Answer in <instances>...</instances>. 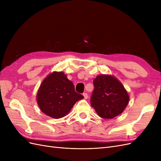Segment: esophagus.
Here are the masks:
<instances>
[{"label": "esophagus", "instance_id": "1", "mask_svg": "<svg viewBox=\"0 0 161 161\" xmlns=\"http://www.w3.org/2000/svg\"><path fill=\"white\" fill-rule=\"evenodd\" d=\"M82 95L84 96V98H85V99H86L87 98H88V95H87L86 92H84V93L82 94Z\"/></svg>", "mask_w": 161, "mask_h": 161}]
</instances>
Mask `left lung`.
<instances>
[{
    "label": "left lung",
    "instance_id": "left-lung-1",
    "mask_svg": "<svg viewBox=\"0 0 161 161\" xmlns=\"http://www.w3.org/2000/svg\"><path fill=\"white\" fill-rule=\"evenodd\" d=\"M91 104L102 118L112 119L121 114L128 104L129 95L123 85L111 75L97 76Z\"/></svg>",
    "mask_w": 161,
    "mask_h": 161
}]
</instances>
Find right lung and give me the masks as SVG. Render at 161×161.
Here are the masks:
<instances>
[{"label":"right lung","instance_id":"right-lung-1","mask_svg":"<svg viewBox=\"0 0 161 161\" xmlns=\"http://www.w3.org/2000/svg\"><path fill=\"white\" fill-rule=\"evenodd\" d=\"M83 96L75 90L72 82L63 72H53L43 80L37 94V103L43 113L59 119L69 113Z\"/></svg>","mask_w":161,"mask_h":161}]
</instances>
